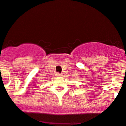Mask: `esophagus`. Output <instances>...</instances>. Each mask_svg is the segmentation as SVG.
Listing matches in <instances>:
<instances>
[{"label":"esophagus","mask_w":126,"mask_h":126,"mask_svg":"<svg viewBox=\"0 0 126 126\" xmlns=\"http://www.w3.org/2000/svg\"><path fill=\"white\" fill-rule=\"evenodd\" d=\"M55 75H56V76H62V74H59V73H56V74H55Z\"/></svg>","instance_id":"1"}]
</instances>
